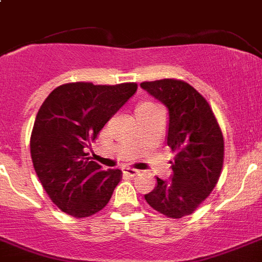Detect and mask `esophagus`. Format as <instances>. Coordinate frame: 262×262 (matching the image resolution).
<instances>
[{"label":"esophagus","instance_id":"obj_1","mask_svg":"<svg viewBox=\"0 0 262 262\" xmlns=\"http://www.w3.org/2000/svg\"><path fill=\"white\" fill-rule=\"evenodd\" d=\"M122 172H124L126 176H130V178H133V176H137L138 173H140V171H138V169L129 168V167H124V168H122Z\"/></svg>","mask_w":262,"mask_h":262}]
</instances>
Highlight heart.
Segmentation results:
<instances>
[{
	"instance_id": "b5f03b06",
	"label": "heart",
	"mask_w": 262,
	"mask_h": 262,
	"mask_svg": "<svg viewBox=\"0 0 262 262\" xmlns=\"http://www.w3.org/2000/svg\"><path fill=\"white\" fill-rule=\"evenodd\" d=\"M143 104H150V103H143Z\"/></svg>"
}]
</instances>
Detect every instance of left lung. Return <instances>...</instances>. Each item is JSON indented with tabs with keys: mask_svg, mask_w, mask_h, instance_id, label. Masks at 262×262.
Instances as JSON below:
<instances>
[{
	"mask_svg": "<svg viewBox=\"0 0 262 262\" xmlns=\"http://www.w3.org/2000/svg\"><path fill=\"white\" fill-rule=\"evenodd\" d=\"M141 87L168 111L167 145L175 151L169 180L157 178L145 194L154 210L169 218L189 215L218 183L223 166V136L209 103L187 82L160 79Z\"/></svg>",
	"mask_w": 262,
	"mask_h": 262,
	"instance_id": "1",
	"label": "left lung"
}]
</instances>
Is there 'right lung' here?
Wrapping results in <instances>:
<instances>
[{"instance_id": "obj_1", "label": "right lung", "mask_w": 262, "mask_h": 262, "mask_svg": "<svg viewBox=\"0 0 262 262\" xmlns=\"http://www.w3.org/2000/svg\"><path fill=\"white\" fill-rule=\"evenodd\" d=\"M137 91V83L58 86L40 107L31 133L35 172L49 199L75 218L98 213L120 183V169H102L87 157L108 120Z\"/></svg>"}]
</instances>
